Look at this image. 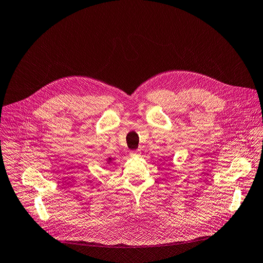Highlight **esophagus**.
<instances>
[{
	"mask_svg": "<svg viewBox=\"0 0 263 263\" xmlns=\"http://www.w3.org/2000/svg\"><path fill=\"white\" fill-rule=\"evenodd\" d=\"M140 155H141L140 151H134V152L130 153V156H132V157H139Z\"/></svg>",
	"mask_w": 263,
	"mask_h": 263,
	"instance_id": "34e87169",
	"label": "esophagus"
}]
</instances>
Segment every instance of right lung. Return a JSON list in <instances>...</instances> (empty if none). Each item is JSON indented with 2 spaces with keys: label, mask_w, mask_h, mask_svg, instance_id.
<instances>
[{
  "label": "right lung",
  "mask_w": 263,
  "mask_h": 263,
  "mask_svg": "<svg viewBox=\"0 0 263 263\" xmlns=\"http://www.w3.org/2000/svg\"><path fill=\"white\" fill-rule=\"evenodd\" d=\"M114 161H115V158H111V157L106 158V163H107V164H109V165L114 162Z\"/></svg>",
  "instance_id": "obj_1"
}]
</instances>
